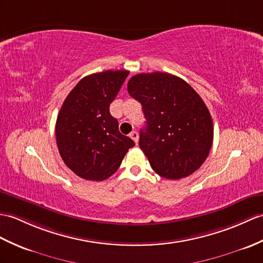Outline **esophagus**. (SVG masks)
Returning a JSON list of instances; mask_svg holds the SVG:
<instances>
[{"label":"esophagus","instance_id":"34e87169","mask_svg":"<svg viewBox=\"0 0 263 263\" xmlns=\"http://www.w3.org/2000/svg\"><path fill=\"white\" fill-rule=\"evenodd\" d=\"M130 138L133 140L134 142L138 143V140H139V134H138V132H137V131H133V132H131V133H130Z\"/></svg>","mask_w":263,"mask_h":263}]
</instances>
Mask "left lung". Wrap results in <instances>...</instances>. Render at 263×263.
<instances>
[{"label": "left lung", "mask_w": 263, "mask_h": 263, "mask_svg": "<svg viewBox=\"0 0 263 263\" xmlns=\"http://www.w3.org/2000/svg\"><path fill=\"white\" fill-rule=\"evenodd\" d=\"M127 91L141 103L145 127L139 145L151 168L166 179H181L204 163L213 143V121L201 97L168 72L130 78Z\"/></svg>", "instance_id": "left-lung-1"}]
</instances>
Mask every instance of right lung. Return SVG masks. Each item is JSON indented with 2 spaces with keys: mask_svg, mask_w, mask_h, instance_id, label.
<instances>
[{
  "mask_svg": "<svg viewBox=\"0 0 263 263\" xmlns=\"http://www.w3.org/2000/svg\"><path fill=\"white\" fill-rule=\"evenodd\" d=\"M127 75V70H106L84 77L58 113L56 140L60 157L83 179H107L134 146L133 140L119 131L118 120L109 113V104Z\"/></svg>",
  "mask_w": 263,
  "mask_h": 263,
  "instance_id": "add662e5",
  "label": "right lung"
}]
</instances>
